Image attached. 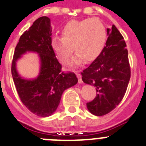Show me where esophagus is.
Returning a JSON list of instances; mask_svg holds the SVG:
<instances>
[{
    "label": "esophagus",
    "instance_id": "34e87169",
    "mask_svg": "<svg viewBox=\"0 0 146 146\" xmlns=\"http://www.w3.org/2000/svg\"><path fill=\"white\" fill-rule=\"evenodd\" d=\"M76 74L77 78H78V79H79V83H82L83 82H82V79L81 74L78 73V72H76Z\"/></svg>",
    "mask_w": 146,
    "mask_h": 146
}]
</instances>
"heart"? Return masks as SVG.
Masks as SVG:
<instances>
[{
  "label": "heart",
  "instance_id": "heart-1",
  "mask_svg": "<svg viewBox=\"0 0 146 146\" xmlns=\"http://www.w3.org/2000/svg\"><path fill=\"white\" fill-rule=\"evenodd\" d=\"M61 34L62 36L51 39V46L64 65L69 64L74 48L76 53L71 61L72 67L81 65L85 59L92 61L98 58L107 41L106 27L95 18L67 22L63 27Z\"/></svg>",
  "mask_w": 146,
  "mask_h": 146
}]
</instances>
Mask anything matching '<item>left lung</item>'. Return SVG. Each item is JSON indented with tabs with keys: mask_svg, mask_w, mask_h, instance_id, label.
<instances>
[{
	"mask_svg": "<svg viewBox=\"0 0 146 146\" xmlns=\"http://www.w3.org/2000/svg\"><path fill=\"white\" fill-rule=\"evenodd\" d=\"M106 31L108 38L104 50L82 73V81L96 87V98L86 105L88 111L97 116L107 114L118 106L131 78L124 37L114 25Z\"/></svg>",
	"mask_w": 146,
	"mask_h": 146,
	"instance_id": "left-lung-1",
	"label": "left lung"
}]
</instances>
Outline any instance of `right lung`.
Returning a JSON list of instances; mask_svg holds the SVG:
<instances>
[{
	"mask_svg": "<svg viewBox=\"0 0 146 146\" xmlns=\"http://www.w3.org/2000/svg\"><path fill=\"white\" fill-rule=\"evenodd\" d=\"M50 19L38 18L22 34L15 46L12 63V76L20 99L31 112L40 117L50 116L56 111L65 90L76 85L75 73L61 72V65L51 46ZM29 52L38 54V76L27 79L17 70V61Z\"/></svg>",
	"mask_w": 146,
	"mask_h": 146,
	"instance_id": "add662e5",
	"label": "right lung"
}]
</instances>
